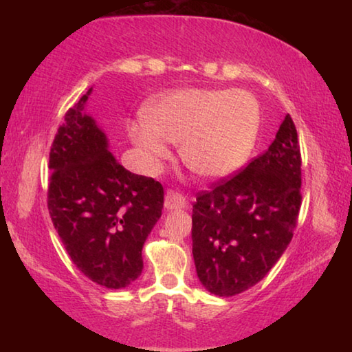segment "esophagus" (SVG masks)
Returning a JSON list of instances; mask_svg holds the SVG:
<instances>
[{
	"instance_id": "esophagus-1",
	"label": "esophagus",
	"mask_w": 352,
	"mask_h": 352,
	"mask_svg": "<svg viewBox=\"0 0 352 352\" xmlns=\"http://www.w3.org/2000/svg\"><path fill=\"white\" fill-rule=\"evenodd\" d=\"M186 205H188V201L182 194L174 192V190H169V192L166 194V199H164V210L166 211H180V210H184Z\"/></svg>"
}]
</instances>
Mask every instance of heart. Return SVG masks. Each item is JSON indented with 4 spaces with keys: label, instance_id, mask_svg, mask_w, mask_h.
<instances>
[{
    "label": "heart",
    "instance_id": "obj_1",
    "mask_svg": "<svg viewBox=\"0 0 352 352\" xmlns=\"http://www.w3.org/2000/svg\"><path fill=\"white\" fill-rule=\"evenodd\" d=\"M129 124V136L146 168L157 172L170 157L165 141L180 144L184 166L205 180H222L252 155L261 127L258 99L245 90L180 88L162 94Z\"/></svg>",
    "mask_w": 352,
    "mask_h": 352
}]
</instances>
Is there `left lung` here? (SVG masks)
<instances>
[{"mask_svg":"<svg viewBox=\"0 0 352 352\" xmlns=\"http://www.w3.org/2000/svg\"><path fill=\"white\" fill-rule=\"evenodd\" d=\"M301 206V155L290 115L269 151L199 194L192 254L204 287L233 296L258 284L292 241Z\"/></svg>","mask_w":352,"mask_h":352,"instance_id":"left-lung-1","label":"left lung"}]
</instances>
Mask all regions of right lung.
<instances>
[{"instance_id": "1", "label": "right lung", "mask_w": 352, "mask_h": 352, "mask_svg": "<svg viewBox=\"0 0 352 352\" xmlns=\"http://www.w3.org/2000/svg\"><path fill=\"white\" fill-rule=\"evenodd\" d=\"M91 91L67 111L52 142L47 210L77 269L107 289H124L142 273V245L162 217L164 190L118 163L85 110Z\"/></svg>"}]
</instances>
